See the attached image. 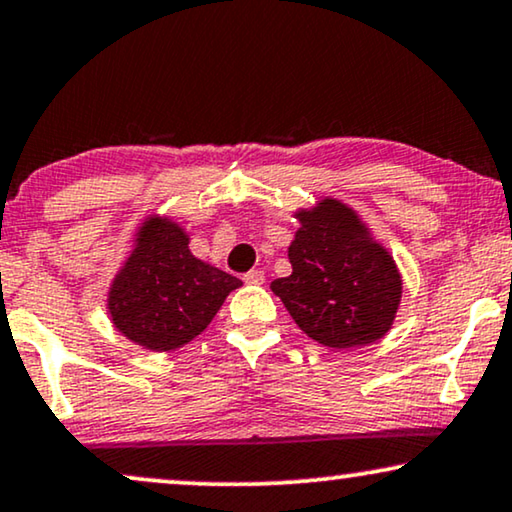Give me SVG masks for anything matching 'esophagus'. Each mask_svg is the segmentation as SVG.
Here are the masks:
<instances>
[{"label": "esophagus", "instance_id": "34e87169", "mask_svg": "<svg viewBox=\"0 0 512 512\" xmlns=\"http://www.w3.org/2000/svg\"><path fill=\"white\" fill-rule=\"evenodd\" d=\"M243 281L250 283V285H260V283H264V271L250 269L248 274H243Z\"/></svg>", "mask_w": 512, "mask_h": 512}]
</instances>
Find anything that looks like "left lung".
I'll return each mask as SVG.
<instances>
[{
  "label": "left lung",
  "instance_id": "left-lung-1",
  "mask_svg": "<svg viewBox=\"0 0 512 512\" xmlns=\"http://www.w3.org/2000/svg\"><path fill=\"white\" fill-rule=\"evenodd\" d=\"M297 217L302 227L288 250L292 274L271 283L274 295L318 344L353 349L377 342L391 330L403 292L393 257L335 199Z\"/></svg>",
  "mask_w": 512,
  "mask_h": 512
}]
</instances>
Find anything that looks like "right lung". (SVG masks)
<instances>
[{
  "instance_id": "right-lung-1",
  "label": "right lung",
  "mask_w": 512,
  "mask_h": 512,
  "mask_svg": "<svg viewBox=\"0 0 512 512\" xmlns=\"http://www.w3.org/2000/svg\"><path fill=\"white\" fill-rule=\"evenodd\" d=\"M241 281L189 252L185 231L149 220L109 290V313L121 335L149 351H173L206 330Z\"/></svg>"
}]
</instances>
